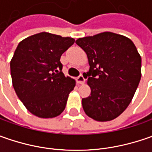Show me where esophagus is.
<instances>
[{
  "instance_id": "34e87169",
  "label": "esophagus",
  "mask_w": 152,
  "mask_h": 152,
  "mask_svg": "<svg viewBox=\"0 0 152 152\" xmlns=\"http://www.w3.org/2000/svg\"><path fill=\"white\" fill-rule=\"evenodd\" d=\"M85 78L84 77V75H83V74L79 75V77L77 78V82H78L79 84H80V85L85 84Z\"/></svg>"
}]
</instances>
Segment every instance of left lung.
I'll use <instances>...</instances> for the list:
<instances>
[{
  "mask_svg": "<svg viewBox=\"0 0 152 152\" xmlns=\"http://www.w3.org/2000/svg\"><path fill=\"white\" fill-rule=\"evenodd\" d=\"M90 64L91 95L82 99L85 114L99 122L111 121L131 102L141 78V56L130 39L113 32L79 38Z\"/></svg>",
  "mask_w": 152,
  "mask_h": 152,
  "instance_id": "8db88e82",
  "label": "left lung"
}]
</instances>
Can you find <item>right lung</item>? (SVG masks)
Here are the masks:
<instances>
[{"label": "right lung", "mask_w": 152, "mask_h": 152, "mask_svg": "<svg viewBox=\"0 0 152 152\" xmlns=\"http://www.w3.org/2000/svg\"><path fill=\"white\" fill-rule=\"evenodd\" d=\"M74 41L41 32L19 42L10 61L12 81L18 97L33 115L52 118L64 111L76 82L64 76L60 58Z\"/></svg>", "instance_id": "obj_1"}]
</instances>
